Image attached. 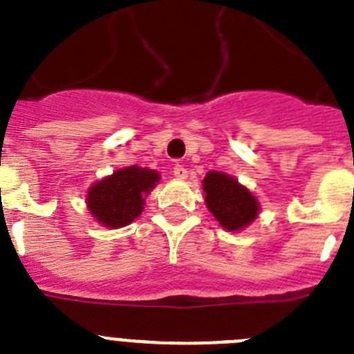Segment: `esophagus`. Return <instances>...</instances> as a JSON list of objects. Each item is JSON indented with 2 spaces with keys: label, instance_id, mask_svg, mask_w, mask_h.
Instances as JSON below:
<instances>
[{
  "label": "esophagus",
  "instance_id": "34e87169",
  "mask_svg": "<svg viewBox=\"0 0 354 354\" xmlns=\"http://www.w3.org/2000/svg\"><path fill=\"white\" fill-rule=\"evenodd\" d=\"M174 175H175V179L184 180L187 179V170L184 167H180V165H177V167H174Z\"/></svg>",
  "mask_w": 354,
  "mask_h": 354
}]
</instances>
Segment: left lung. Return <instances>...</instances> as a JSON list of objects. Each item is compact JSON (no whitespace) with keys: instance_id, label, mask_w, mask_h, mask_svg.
Listing matches in <instances>:
<instances>
[{"instance_id":"left-lung-1","label":"left lung","mask_w":354,"mask_h":354,"mask_svg":"<svg viewBox=\"0 0 354 354\" xmlns=\"http://www.w3.org/2000/svg\"><path fill=\"white\" fill-rule=\"evenodd\" d=\"M202 186L207 209L226 232H241L259 216L258 198L232 175L212 170Z\"/></svg>"}]
</instances>
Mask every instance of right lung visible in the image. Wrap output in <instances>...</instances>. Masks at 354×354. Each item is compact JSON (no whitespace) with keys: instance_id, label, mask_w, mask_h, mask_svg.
I'll list each match as a JSON object with an SVG mask.
<instances>
[{"instance_id":"right-lung-1","label":"right lung","mask_w":354,"mask_h":354,"mask_svg":"<svg viewBox=\"0 0 354 354\" xmlns=\"http://www.w3.org/2000/svg\"><path fill=\"white\" fill-rule=\"evenodd\" d=\"M160 171L144 167L119 168L98 183L91 184L86 194L89 214L105 228L128 226L142 214L145 196L160 183Z\"/></svg>"}]
</instances>
